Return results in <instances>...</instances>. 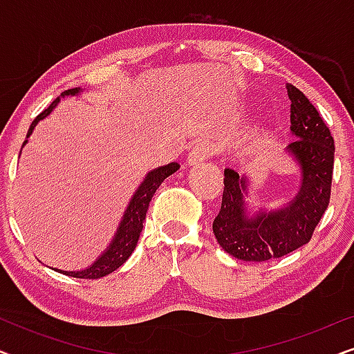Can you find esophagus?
Listing matches in <instances>:
<instances>
[{
  "label": "esophagus",
  "mask_w": 354,
  "mask_h": 354,
  "mask_svg": "<svg viewBox=\"0 0 354 354\" xmlns=\"http://www.w3.org/2000/svg\"><path fill=\"white\" fill-rule=\"evenodd\" d=\"M216 153L217 148L214 143L200 142L192 148L190 154H188V164H200L203 161H207L209 158L216 156Z\"/></svg>",
  "instance_id": "34e87169"
}]
</instances>
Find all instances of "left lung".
I'll list each match as a JSON object with an SVG mask.
<instances>
[{
	"label": "left lung",
	"instance_id": "1",
	"mask_svg": "<svg viewBox=\"0 0 354 354\" xmlns=\"http://www.w3.org/2000/svg\"><path fill=\"white\" fill-rule=\"evenodd\" d=\"M287 91L292 101L290 129L297 135L287 149L301 166V187L282 209L248 217L243 200L246 178L225 169L222 205L212 232L224 251L236 259L263 263L301 248L309 243L330 203L333 137L303 91L292 84H287Z\"/></svg>",
	"mask_w": 354,
	"mask_h": 354
}]
</instances>
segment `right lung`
I'll return each instance as SVG.
<instances>
[{"instance_id": "right-lung-1", "label": "right lung", "mask_w": 354, "mask_h": 354, "mask_svg": "<svg viewBox=\"0 0 354 354\" xmlns=\"http://www.w3.org/2000/svg\"><path fill=\"white\" fill-rule=\"evenodd\" d=\"M79 91H80V88L66 90L64 93H62V96L77 95ZM57 101H59V98H56L50 104V108L41 111V113L38 114L35 119H33L30 129H28V132H27V137L32 133V130L37 125L38 120L46 118V115L51 113L53 108L57 104ZM26 143H27V140L24 142V145ZM178 167L180 166H178L177 162H171V164H167V166L154 169V171H151L147 177H145L143 183L138 187V190L135 192L132 201H130L127 211H125L124 219H122V222H120L119 230L114 236L113 243L109 245V248L104 251V254L101 256L100 259L95 261L93 266H90V268L85 270H77V272H74V270L67 272V270L56 269L57 272H61L64 275H71V277H75V279H100L111 272H114L115 269L120 268V266H122L125 261L129 259V256L133 253L135 246H137V241L140 239V232H142V229H143V222H145V217H147L148 206H149V201H151L153 195L156 193L159 185L164 182V178L172 176V174L176 172Z\"/></svg>"}]
</instances>
